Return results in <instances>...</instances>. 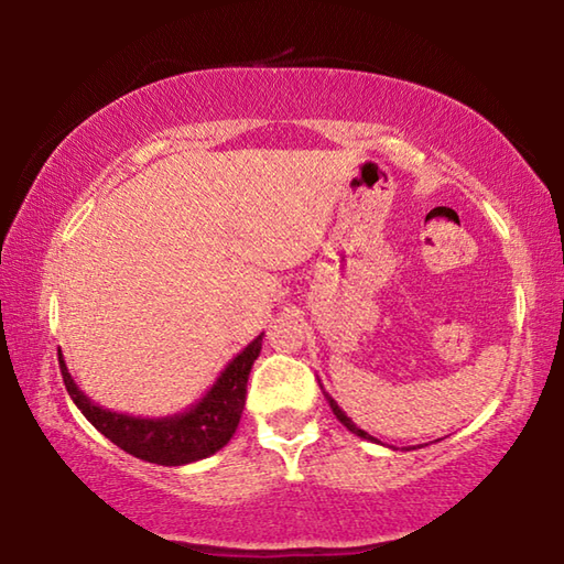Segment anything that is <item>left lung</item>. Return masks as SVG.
Returning <instances> with one entry per match:
<instances>
[{"label": "left lung", "instance_id": "obj_1", "mask_svg": "<svg viewBox=\"0 0 564 564\" xmlns=\"http://www.w3.org/2000/svg\"><path fill=\"white\" fill-rule=\"evenodd\" d=\"M323 393H326V390H323ZM326 398H328V403H330V410H333V415H336V417H338V420H340V423H343V425H346V427H348V431H350V433H356V435H358V437H362V441H370V443H378V441H376V437H373V435H368V433H366V431H360V427H358V425H356V423H352V420H350V417H348V415H346V413H343V410H340V405H338V403H336V400H333V398H330V395H328V393H326Z\"/></svg>", "mask_w": 564, "mask_h": 564}]
</instances>
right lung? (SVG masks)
<instances>
[{
	"label": "right lung",
	"instance_id": "add662e5",
	"mask_svg": "<svg viewBox=\"0 0 564 564\" xmlns=\"http://www.w3.org/2000/svg\"><path fill=\"white\" fill-rule=\"evenodd\" d=\"M261 340L263 333L228 362L221 376L216 378V383L206 390V395L196 405L166 417H133L91 403V398L84 395L79 386L74 383L62 350L59 368L66 393L72 395L76 408L123 453L156 465H188L218 453L234 437L246 405L248 376H251L253 360L261 352Z\"/></svg>",
	"mask_w": 564,
	"mask_h": 564
}]
</instances>
